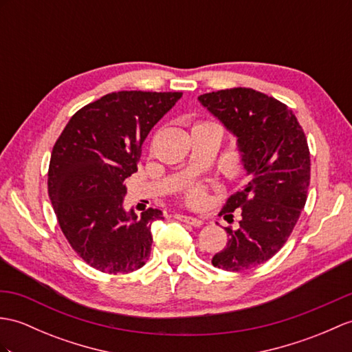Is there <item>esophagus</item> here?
Wrapping results in <instances>:
<instances>
[{
    "label": "esophagus",
    "instance_id": "34e87169",
    "mask_svg": "<svg viewBox=\"0 0 352 352\" xmlns=\"http://www.w3.org/2000/svg\"><path fill=\"white\" fill-rule=\"evenodd\" d=\"M175 219L182 220V222H184V223H189L195 228H199L204 223L201 219H196V217H192V216H184V214H175Z\"/></svg>",
    "mask_w": 352,
    "mask_h": 352
}]
</instances>
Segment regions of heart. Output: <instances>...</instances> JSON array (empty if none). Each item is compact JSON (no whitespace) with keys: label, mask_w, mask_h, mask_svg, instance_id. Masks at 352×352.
Listing matches in <instances>:
<instances>
[{"label":"heart","mask_w":352,"mask_h":352,"mask_svg":"<svg viewBox=\"0 0 352 352\" xmlns=\"http://www.w3.org/2000/svg\"><path fill=\"white\" fill-rule=\"evenodd\" d=\"M201 124H211V122L204 121V122H198V124H195V126H201ZM183 198H184L186 204H189V206L198 207L207 198V187L204 184H192L187 187V189H184Z\"/></svg>","instance_id":"b5f03b06"}]
</instances>
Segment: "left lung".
<instances>
[{"instance_id": "obj_1", "label": "left lung", "mask_w": 352, "mask_h": 352, "mask_svg": "<svg viewBox=\"0 0 352 352\" xmlns=\"http://www.w3.org/2000/svg\"><path fill=\"white\" fill-rule=\"evenodd\" d=\"M206 108L239 138L249 179L226 199L219 216L228 243L211 259L226 272H244L267 263L288 241L306 206L310 153L306 135L287 104L253 88L220 89L198 97Z\"/></svg>"}]
</instances>
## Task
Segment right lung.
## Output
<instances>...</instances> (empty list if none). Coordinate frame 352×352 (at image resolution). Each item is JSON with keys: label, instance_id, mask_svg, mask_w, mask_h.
Instances as JSON below:
<instances>
[{"label": "right lung", "instance_id": "1", "mask_svg": "<svg viewBox=\"0 0 352 352\" xmlns=\"http://www.w3.org/2000/svg\"><path fill=\"white\" fill-rule=\"evenodd\" d=\"M183 93L118 91L80 108L56 139L47 193L72 249L102 273H132L150 256L156 208L127 214L124 179L138 170L142 144Z\"/></svg>", "mask_w": 352, "mask_h": 352}]
</instances>
